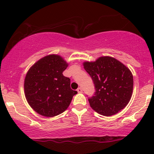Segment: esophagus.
<instances>
[{"label": "esophagus", "instance_id": "34e87169", "mask_svg": "<svg viewBox=\"0 0 154 154\" xmlns=\"http://www.w3.org/2000/svg\"><path fill=\"white\" fill-rule=\"evenodd\" d=\"M77 92H78V93H82V92H83V90H82V88H77Z\"/></svg>", "mask_w": 154, "mask_h": 154}]
</instances>
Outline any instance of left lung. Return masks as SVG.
<instances>
[{
    "label": "left lung",
    "mask_w": 154,
    "mask_h": 154,
    "mask_svg": "<svg viewBox=\"0 0 154 154\" xmlns=\"http://www.w3.org/2000/svg\"><path fill=\"white\" fill-rule=\"evenodd\" d=\"M96 92L88 98L90 105L98 113L111 116L126 107L132 97L133 76L128 68L109 56L95 62H83Z\"/></svg>",
    "instance_id": "left-lung-1"
}]
</instances>
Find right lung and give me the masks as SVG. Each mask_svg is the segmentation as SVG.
Returning <instances> with one entry per match:
<instances>
[{
  "instance_id": "1",
  "label": "right lung",
  "mask_w": 154,
  "mask_h": 154,
  "mask_svg": "<svg viewBox=\"0 0 154 154\" xmlns=\"http://www.w3.org/2000/svg\"><path fill=\"white\" fill-rule=\"evenodd\" d=\"M67 66L61 56L51 54L28 70L24 80L25 96L36 113L51 118L69 107L77 92L71 88V79L62 74Z\"/></svg>"
}]
</instances>
